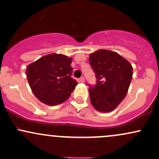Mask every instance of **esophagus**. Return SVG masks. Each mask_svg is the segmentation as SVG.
Segmentation results:
<instances>
[{
    "label": "esophagus",
    "mask_w": 159,
    "mask_h": 159,
    "mask_svg": "<svg viewBox=\"0 0 159 159\" xmlns=\"http://www.w3.org/2000/svg\"><path fill=\"white\" fill-rule=\"evenodd\" d=\"M79 81L80 82H84V77H83V76H82V77H81L79 78Z\"/></svg>",
    "instance_id": "1"
}]
</instances>
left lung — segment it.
Segmentation results:
<instances>
[{
	"label": "left lung",
	"mask_w": 159,
	"mask_h": 159,
	"mask_svg": "<svg viewBox=\"0 0 159 159\" xmlns=\"http://www.w3.org/2000/svg\"><path fill=\"white\" fill-rule=\"evenodd\" d=\"M96 84L90 85V102L100 112L114 110L126 96L132 78V66L117 53L99 50L90 55Z\"/></svg>",
	"instance_id": "1"
}]
</instances>
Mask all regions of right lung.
Here are the masks:
<instances>
[{
  "instance_id": "obj_1",
  "label": "right lung",
  "mask_w": 159,
  "mask_h": 159,
  "mask_svg": "<svg viewBox=\"0 0 159 159\" xmlns=\"http://www.w3.org/2000/svg\"><path fill=\"white\" fill-rule=\"evenodd\" d=\"M72 58L51 54L28 65L26 75L35 96L48 105H56L68 99L78 82L71 75Z\"/></svg>"
}]
</instances>
